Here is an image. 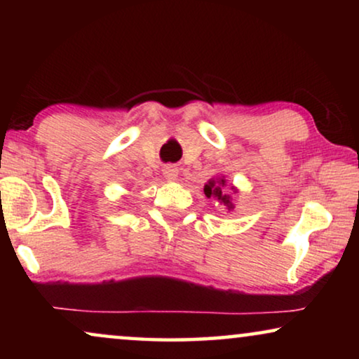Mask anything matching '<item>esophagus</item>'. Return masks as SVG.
Segmentation results:
<instances>
[{
    "label": "esophagus",
    "instance_id": "1",
    "mask_svg": "<svg viewBox=\"0 0 359 359\" xmlns=\"http://www.w3.org/2000/svg\"><path fill=\"white\" fill-rule=\"evenodd\" d=\"M163 176L170 181L176 180V178H178V168H176L175 165H166L163 168Z\"/></svg>",
    "mask_w": 359,
    "mask_h": 359
}]
</instances>
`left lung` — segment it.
Here are the masks:
<instances>
[{
    "mask_svg": "<svg viewBox=\"0 0 359 359\" xmlns=\"http://www.w3.org/2000/svg\"><path fill=\"white\" fill-rule=\"evenodd\" d=\"M224 186H225L224 180L217 181V183H215V181H209V184H205L204 193H205V196H208V198H210V196L217 198L220 203H224V205H227V209L230 210L233 208V204L230 203V196L224 191Z\"/></svg>",
    "mask_w": 359,
    "mask_h": 359,
    "instance_id": "1",
    "label": "left lung"
}]
</instances>
